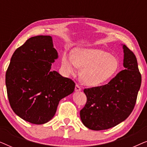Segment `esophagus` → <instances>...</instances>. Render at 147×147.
<instances>
[{"mask_svg":"<svg viewBox=\"0 0 147 147\" xmlns=\"http://www.w3.org/2000/svg\"><path fill=\"white\" fill-rule=\"evenodd\" d=\"M81 90H82L81 87H80L79 85H78V84H76V87H75V91L76 92H79V91H81Z\"/></svg>","mask_w":147,"mask_h":147,"instance_id":"34e87169","label":"esophagus"}]
</instances>
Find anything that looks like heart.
Masks as SVG:
<instances>
[{
  "mask_svg": "<svg viewBox=\"0 0 147 147\" xmlns=\"http://www.w3.org/2000/svg\"><path fill=\"white\" fill-rule=\"evenodd\" d=\"M118 65L114 55L98 49L78 48L71 55L64 53L61 58V66L66 74H74L76 67L82 68L80 80L88 86H97L108 81L117 71Z\"/></svg>",
  "mask_w": 147,
  "mask_h": 147,
  "instance_id": "obj_1",
  "label": "heart"
}]
</instances>
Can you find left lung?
I'll list each match as a JSON object with an SVG mask.
<instances>
[{
  "instance_id": "obj_1",
  "label": "left lung",
  "mask_w": 147,
  "mask_h": 147,
  "mask_svg": "<svg viewBox=\"0 0 147 147\" xmlns=\"http://www.w3.org/2000/svg\"><path fill=\"white\" fill-rule=\"evenodd\" d=\"M124 69L106 85L84 89L87 102L80 110L84 126L94 130H106L125 120L136 104L141 75L134 54L122 45Z\"/></svg>"
}]
</instances>
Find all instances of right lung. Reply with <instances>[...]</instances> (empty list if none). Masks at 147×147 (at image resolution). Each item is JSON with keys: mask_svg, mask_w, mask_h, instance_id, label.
Masks as SVG:
<instances>
[{"mask_svg": "<svg viewBox=\"0 0 147 147\" xmlns=\"http://www.w3.org/2000/svg\"><path fill=\"white\" fill-rule=\"evenodd\" d=\"M58 58L51 36L29 38L12 55L6 87L14 112L25 121L43 124L55 115L59 102L72 94L75 83L51 69Z\"/></svg>", "mask_w": 147, "mask_h": 147, "instance_id": "add662e5", "label": "right lung"}]
</instances>
